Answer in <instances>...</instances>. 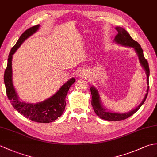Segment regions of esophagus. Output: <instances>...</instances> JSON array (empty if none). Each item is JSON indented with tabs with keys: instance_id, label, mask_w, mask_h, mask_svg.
<instances>
[{
	"instance_id": "34e87169",
	"label": "esophagus",
	"mask_w": 157,
	"mask_h": 157,
	"mask_svg": "<svg viewBox=\"0 0 157 157\" xmlns=\"http://www.w3.org/2000/svg\"><path fill=\"white\" fill-rule=\"evenodd\" d=\"M78 76L79 77V78H85V77L87 76V74H86V73L84 71H80L78 72Z\"/></svg>"
}]
</instances>
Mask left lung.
Returning a JSON list of instances; mask_svg holds the SVG:
<instances>
[{"instance_id": "8db88e82", "label": "left lung", "mask_w": 157, "mask_h": 157, "mask_svg": "<svg viewBox=\"0 0 157 157\" xmlns=\"http://www.w3.org/2000/svg\"><path fill=\"white\" fill-rule=\"evenodd\" d=\"M115 29L117 31V34L115 36L114 42L117 44L121 45L123 46H128V47H131L134 49L136 54L138 56L140 63L142 68L144 69V71L146 73V76H147V85H149V66L147 61H146V59L144 58V53H143V50L141 48L140 45L137 42H136L132 39V38L129 34V33L127 32L125 29H123L121 27L117 26L115 28ZM90 88L92 94V106L94 110V112L96 115H98L100 118L105 120H107V121H117L128 118L129 117L134 115L136 111H138V109L141 107V106L143 104H144L146 98H147L149 86L147 87L144 98L142 100L140 104L137 107L131 110L130 111L123 113H115L109 111L107 109H106L105 106H103L101 99V96H100L97 89H96L94 86H91Z\"/></svg>"}]
</instances>
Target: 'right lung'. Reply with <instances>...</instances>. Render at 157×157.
<instances>
[{
    "instance_id": "1",
    "label": "right lung",
    "mask_w": 157,
    "mask_h": 157,
    "mask_svg": "<svg viewBox=\"0 0 157 157\" xmlns=\"http://www.w3.org/2000/svg\"><path fill=\"white\" fill-rule=\"evenodd\" d=\"M40 26V24L36 25L25 30L20 36L15 45L11 48L9 55L7 66L4 74V82L7 97L14 109L26 118L33 121L48 123L58 119L64 112L66 106L65 99L70 87L75 82V79L74 78L69 79L55 94L46 99L45 101L36 103L22 101L19 98L13 82V55L26 39L30 37L38 30Z\"/></svg>"
}]
</instances>
